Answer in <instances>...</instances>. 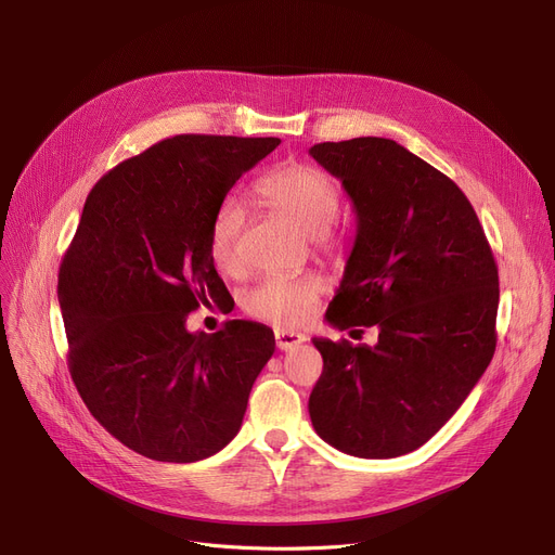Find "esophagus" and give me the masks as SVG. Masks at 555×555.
Listing matches in <instances>:
<instances>
[{"label": "esophagus", "instance_id": "1", "mask_svg": "<svg viewBox=\"0 0 555 555\" xmlns=\"http://www.w3.org/2000/svg\"><path fill=\"white\" fill-rule=\"evenodd\" d=\"M274 337H276V348L279 351H289V348H295V346H301L304 341H306V337L301 335V333H293V331H276L274 333Z\"/></svg>", "mask_w": 555, "mask_h": 555}]
</instances>
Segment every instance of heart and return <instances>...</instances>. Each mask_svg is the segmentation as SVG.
Listing matches in <instances>:
<instances>
[{"instance_id":"1","label":"heart","mask_w":555,"mask_h":555,"mask_svg":"<svg viewBox=\"0 0 555 555\" xmlns=\"http://www.w3.org/2000/svg\"><path fill=\"white\" fill-rule=\"evenodd\" d=\"M256 193L270 207L293 220L306 236L328 243V227L339 207V193L328 175L312 164L293 162L256 182ZM245 224V207L236 195H224L209 222V254L222 272L238 270V241ZM324 295L319 274L266 276L245 295V310L283 328L306 324Z\"/></svg>"}]
</instances>
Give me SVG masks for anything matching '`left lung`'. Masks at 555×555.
<instances>
[{
    "instance_id": "8db88e82",
    "label": "left lung",
    "mask_w": 555,
    "mask_h": 555,
    "mask_svg": "<svg viewBox=\"0 0 555 555\" xmlns=\"http://www.w3.org/2000/svg\"><path fill=\"white\" fill-rule=\"evenodd\" d=\"M310 155L353 202L358 236L326 319L377 344L312 339L324 371L314 431L360 459L414 452L468 398L494 356L500 274L470 199L393 139L324 141Z\"/></svg>"
}]
</instances>
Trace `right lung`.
Here are the masks:
<instances>
[{
    "instance_id": "add662e5",
    "label": "right lung",
    "mask_w": 555,
    "mask_h": 555,
    "mask_svg": "<svg viewBox=\"0 0 555 555\" xmlns=\"http://www.w3.org/2000/svg\"><path fill=\"white\" fill-rule=\"evenodd\" d=\"M276 137L178 134L114 166L85 199L57 272L72 380L126 448L166 463L220 452L243 425L274 333L231 319L189 333L227 287L209 254L218 202Z\"/></svg>"
}]
</instances>
